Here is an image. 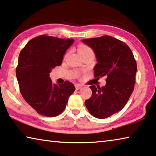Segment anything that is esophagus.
<instances>
[{"instance_id":"1","label":"esophagus","mask_w":156,"mask_h":156,"mask_svg":"<svg viewBox=\"0 0 156 156\" xmlns=\"http://www.w3.org/2000/svg\"><path fill=\"white\" fill-rule=\"evenodd\" d=\"M75 87H76V90H80V89L83 87L82 85H79V84H76V85H75Z\"/></svg>"}]
</instances>
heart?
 I'll list each match as a JSON object with an SVG mask.
<instances>
[{"instance_id":"b5f03b06","label":"heart","mask_w":156,"mask_h":156,"mask_svg":"<svg viewBox=\"0 0 156 156\" xmlns=\"http://www.w3.org/2000/svg\"><path fill=\"white\" fill-rule=\"evenodd\" d=\"M78 53L80 55L82 56L83 55H85L86 53H92L94 54L93 50L91 49L90 47L85 45H80L78 47Z\"/></svg>"}]
</instances>
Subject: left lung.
Wrapping results in <instances>:
<instances>
[{
	"label": "left lung",
	"mask_w": 156,
	"mask_h": 156,
	"mask_svg": "<svg viewBox=\"0 0 156 156\" xmlns=\"http://www.w3.org/2000/svg\"><path fill=\"white\" fill-rule=\"evenodd\" d=\"M83 42L94 51V77L106 76L104 87L90 86L92 96L85 101V106L96 118L109 117L123 109L134 90L136 60L126 44L111 36L83 39Z\"/></svg>",
	"instance_id": "obj_1"
}]
</instances>
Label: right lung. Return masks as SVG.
Masks as SVG:
<instances>
[{
    "label": "right lung",
    "mask_w": 156,
    "mask_h": 156,
    "mask_svg": "<svg viewBox=\"0 0 156 156\" xmlns=\"http://www.w3.org/2000/svg\"><path fill=\"white\" fill-rule=\"evenodd\" d=\"M73 39H60L46 34L30 40L19 57L16 75L24 100L39 115L55 117L65 109L69 97L75 91L69 81L53 84L51 69L61 65Z\"/></svg>",
    "instance_id": "right-lung-1"
}]
</instances>
